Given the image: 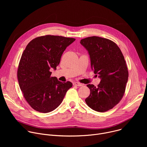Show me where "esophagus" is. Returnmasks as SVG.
<instances>
[{
    "label": "esophagus",
    "mask_w": 147,
    "mask_h": 147,
    "mask_svg": "<svg viewBox=\"0 0 147 147\" xmlns=\"http://www.w3.org/2000/svg\"><path fill=\"white\" fill-rule=\"evenodd\" d=\"M73 85L75 86H78V87H81V86H82V84H81L80 82H74L73 83Z\"/></svg>",
    "instance_id": "34e87169"
}]
</instances>
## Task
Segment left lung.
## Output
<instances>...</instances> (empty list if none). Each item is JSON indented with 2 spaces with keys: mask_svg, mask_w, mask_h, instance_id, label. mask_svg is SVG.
I'll list each match as a JSON object with an SVG mask.
<instances>
[{
  "mask_svg": "<svg viewBox=\"0 0 147 147\" xmlns=\"http://www.w3.org/2000/svg\"><path fill=\"white\" fill-rule=\"evenodd\" d=\"M80 44L88 52L92 70L100 78L97 87L87 85L91 92L86 102L95 111H108L124 94L129 77L124 57L118 46L107 38L90 36L81 39Z\"/></svg>",
  "mask_w": 147,
  "mask_h": 147,
  "instance_id": "1",
  "label": "left lung"
}]
</instances>
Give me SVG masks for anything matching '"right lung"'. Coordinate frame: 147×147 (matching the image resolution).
Returning a JSON list of instances; mask_svg holds the SVG:
<instances>
[{"label": "right lung", "instance_id": "right-lung-1", "mask_svg": "<svg viewBox=\"0 0 147 147\" xmlns=\"http://www.w3.org/2000/svg\"><path fill=\"white\" fill-rule=\"evenodd\" d=\"M76 39L61 36L45 35L32 39L21 57L17 70L20 88L34 110L48 113L57 108L73 84L51 77L66 48Z\"/></svg>", "mask_w": 147, "mask_h": 147}]
</instances>
